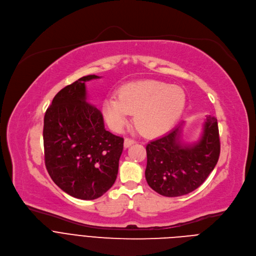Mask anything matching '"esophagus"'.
Listing matches in <instances>:
<instances>
[{
	"label": "esophagus",
	"instance_id": "34e87169",
	"mask_svg": "<svg viewBox=\"0 0 256 256\" xmlns=\"http://www.w3.org/2000/svg\"><path fill=\"white\" fill-rule=\"evenodd\" d=\"M136 142L134 140H132V138H126V140H124V148H128L130 146H132V144H134Z\"/></svg>",
	"mask_w": 256,
	"mask_h": 256
}]
</instances>
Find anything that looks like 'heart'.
<instances>
[{
	"label": "heart",
	"instance_id": "b5f03b06",
	"mask_svg": "<svg viewBox=\"0 0 256 256\" xmlns=\"http://www.w3.org/2000/svg\"><path fill=\"white\" fill-rule=\"evenodd\" d=\"M186 105L180 87L155 80L128 83L118 95L108 96L103 104L104 116L110 126L120 132L132 112L142 134L157 136L169 130L179 120Z\"/></svg>",
	"mask_w": 256,
	"mask_h": 256
}]
</instances>
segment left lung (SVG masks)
Instances as JSON below:
<instances>
[{"instance_id":"left-lung-1","label":"left lung","mask_w":256,"mask_h":256,"mask_svg":"<svg viewBox=\"0 0 256 256\" xmlns=\"http://www.w3.org/2000/svg\"><path fill=\"white\" fill-rule=\"evenodd\" d=\"M181 130L182 124L146 147V179L152 190L168 198L188 194L200 186L220 156V138L214 116L206 118L202 136L196 142H182Z\"/></svg>"}]
</instances>
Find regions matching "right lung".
I'll return each mask as SVG.
<instances>
[{"label": "right lung", "instance_id": "add662e5", "mask_svg": "<svg viewBox=\"0 0 256 256\" xmlns=\"http://www.w3.org/2000/svg\"><path fill=\"white\" fill-rule=\"evenodd\" d=\"M88 75L66 86L46 109L44 124V161L54 184L80 200H95L118 176L124 138L104 128L100 110L89 104Z\"/></svg>", "mask_w": 256, "mask_h": 256}]
</instances>
